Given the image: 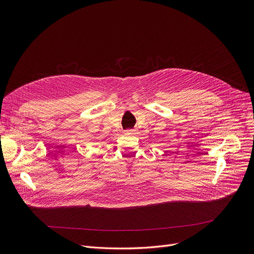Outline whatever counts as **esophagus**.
I'll use <instances>...</instances> for the list:
<instances>
[{
  "label": "esophagus",
  "instance_id": "obj_1",
  "mask_svg": "<svg viewBox=\"0 0 254 254\" xmlns=\"http://www.w3.org/2000/svg\"><path fill=\"white\" fill-rule=\"evenodd\" d=\"M127 131L128 132V134H135V132H136V129H134V128H129V129H127Z\"/></svg>",
  "mask_w": 254,
  "mask_h": 254
}]
</instances>
